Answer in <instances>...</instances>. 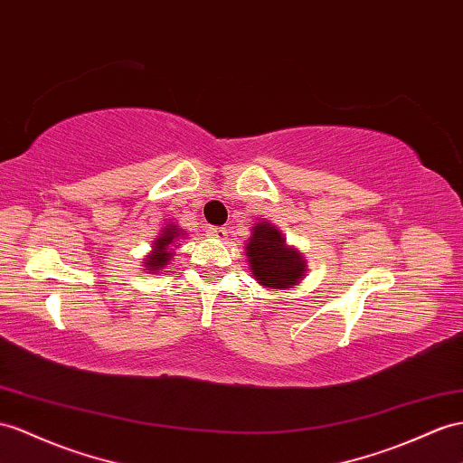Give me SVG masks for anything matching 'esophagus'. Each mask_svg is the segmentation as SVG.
Here are the masks:
<instances>
[{
	"label": "esophagus",
	"instance_id": "34e87169",
	"mask_svg": "<svg viewBox=\"0 0 463 463\" xmlns=\"http://www.w3.org/2000/svg\"><path fill=\"white\" fill-rule=\"evenodd\" d=\"M207 234L213 236V239H217V241H227V236H229L227 229H222V227H209Z\"/></svg>",
	"mask_w": 463,
	"mask_h": 463
}]
</instances>
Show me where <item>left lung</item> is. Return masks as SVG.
<instances>
[{
  "label": "left lung",
  "mask_w": 463,
  "mask_h": 463,
  "mask_svg": "<svg viewBox=\"0 0 463 463\" xmlns=\"http://www.w3.org/2000/svg\"><path fill=\"white\" fill-rule=\"evenodd\" d=\"M246 256L254 279L262 288L286 291L299 286L307 276V260L269 221H258L250 229Z\"/></svg>",
  "instance_id": "8db88e82"
}]
</instances>
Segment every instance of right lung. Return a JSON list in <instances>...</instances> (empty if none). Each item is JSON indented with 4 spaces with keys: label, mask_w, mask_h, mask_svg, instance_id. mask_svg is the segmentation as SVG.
<instances>
[{
    "label": "right lung",
    "mask_w": 463,
    "mask_h": 463,
    "mask_svg": "<svg viewBox=\"0 0 463 463\" xmlns=\"http://www.w3.org/2000/svg\"><path fill=\"white\" fill-rule=\"evenodd\" d=\"M180 239L185 241V231H182L174 222L165 224V227L160 231L158 239L152 242V250L146 254L145 262H142V266H145L148 274H156V271L168 266V262L175 252V248H180L177 246Z\"/></svg>",
    "instance_id": "add662e5"
}]
</instances>
